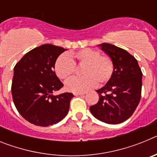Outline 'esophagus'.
Listing matches in <instances>:
<instances>
[{"instance_id":"1","label":"esophagus","mask_w":157,"mask_h":157,"mask_svg":"<svg viewBox=\"0 0 157 157\" xmlns=\"http://www.w3.org/2000/svg\"><path fill=\"white\" fill-rule=\"evenodd\" d=\"M75 96H78V95H83V94H85L86 93L84 92H74L73 93Z\"/></svg>"}]
</instances>
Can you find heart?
I'll use <instances>...</instances> for the list:
<instances>
[{
  "instance_id": "b5f03b06",
  "label": "heart",
  "mask_w": 157,
  "mask_h": 157,
  "mask_svg": "<svg viewBox=\"0 0 157 157\" xmlns=\"http://www.w3.org/2000/svg\"><path fill=\"white\" fill-rule=\"evenodd\" d=\"M75 63L84 64L82 77H74L65 83V88L72 92H82L92 89L97 84L102 85L112 77L114 70L109 56H101L100 52L91 48H84L71 55L62 54L56 59L54 71L60 79L66 80L75 71Z\"/></svg>"
}]
</instances>
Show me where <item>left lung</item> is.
<instances>
[{"label":"left lung","mask_w":157,"mask_h":157,"mask_svg":"<svg viewBox=\"0 0 157 157\" xmlns=\"http://www.w3.org/2000/svg\"><path fill=\"white\" fill-rule=\"evenodd\" d=\"M98 47L112 59L114 70L105 86L97 90L99 101L90 111L101 122L121 123L132 116L139 104L142 73L137 59L123 48L109 43Z\"/></svg>","instance_id":"1"}]
</instances>
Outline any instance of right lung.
Returning a JSON list of instances; mask_svg holds the SVG:
<instances>
[{
	"instance_id": "1",
	"label": "right lung",
	"mask_w": 157,
	"mask_h": 157,
	"mask_svg": "<svg viewBox=\"0 0 157 157\" xmlns=\"http://www.w3.org/2000/svg\"><path fill=\"white\" fill-rule=\"evenodd\" d=\"M66 50L45 44L25 54L14 67V105L19 114L32 124L53 125L61 121L68 112L73 94H53L63 86L54 71V64Z\"/></svg>"
}]
</instances>
